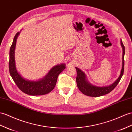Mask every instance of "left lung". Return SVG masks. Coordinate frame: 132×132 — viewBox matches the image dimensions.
I'll return each mask as SVG.
<instances>
[{
	"mask_svg": "<svg viewBox=\"0 0 132 132\" xmlns=\"http://www.w3.org/2000/svg\"><path fill=\"white\" fill-rule=\"evenodd\" d=\"M121 46L122 48V69L121 70L120 75L118 79L114 83L111 85L106 87H97L91 84L90 82L87 80L86 75L85 73L82 72L80 69L78 67H75L77 72V76H76V83L79 89L81 91L82 93L90 97H100L103 96L106 94H108L114 89L116 87V85L120 81L124 73V54H125V47L122 43V40H120Z\"/></svg>",
	"mask_w": 132,
	"mask_h": 132,
	"instance_id": "1",
	"label": "left lung"
}]
</instances>
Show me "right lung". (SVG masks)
Returning <instances> with one entry per match:
<instances>
[{"mask_svg": "<svg viewBox=\"0 0 132 132\" xmlns=\"http://www.w3.org/2000/svg\"><path fill=\"white\" fill-rule=\"evenodd\" d=\"M20 32L15 35L10 51L9 70L11 77L23 93L31 96H40L48 94L53 89L56 84L58 76L65 69V64L54 66L44 78L38 81H30L24 79L18 72L15 65L14 51L16 41Z\"/></svg>", "mask_w": 132, "mask_h": 132, "instance_id": "add662e5", "label": "right lung"}]
</instances>
